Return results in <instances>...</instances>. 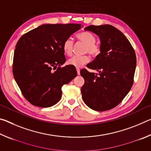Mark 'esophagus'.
<instances>
[{
    "label": "esophagus",
    "mask_w": 151,
    "mask_h": 151,
    "mask_svg": "<svg viewBox=\"0 0 151 151\" xmlns=\"http://www.w3.org/2000/svg\"><path fill=\"white\" fill-rule=\"evenodd\" d=\"M76 72H77L78 75H80V69L79 68H76Z\"/></svg>",
    "instance_id": "esophagus-1"
}]
</instances>
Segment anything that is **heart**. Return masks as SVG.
Listing matches in <instances>:
<instances>
[{
    "label": "heart",
    "instance_id": "heart-1",
    "mask_svg": "<svg viewBox=\"0 0 151 151\" xmlns=\"http://www.w3.org/2000/svg\"><path fill=\"white\" fill-rule=\"evenodd\" d=\"M76 39L85 45V52L88 53L92 57H96L101 54V47L100 45L96 43V37L93 34L88 31H83L78 33L76 35ZM74 42L72 39L68 38L63 42V49L64 52L66 55L70 56L73 53ZM90 60V57L88 55L75 56L68 60L69 65L75 66L76 68H80L85 64L87 63Z\"/></svg>",
    "mask_w": 151,
    "mask_h": 151
}]
</instances>
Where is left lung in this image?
Segmentation results:
<instances>
[{
    "instance_id": "1",
    "label": "left lung",
    "mask_w": 151,
    "mask_h": 151,
    "mask_svg": "<svg viewBox=\"0 0 151 151\" xmlns=\"http://www.w3.org/2000/svg\"><path fill=\"white\" fill-rule=\"evenodd\" d=\"M98 35L101 52L86 66L98 73L83 68L85 79L82 97L89 108L96 111H108L116 106L129 93L133 84L137 58L127 38L112 25L85 28Z\"/></svg>"
}]
</instances>
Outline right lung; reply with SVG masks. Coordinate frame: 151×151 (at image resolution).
Returning <instances> with one entry per match:
<instances>
[{"label": "right lung", "mask_w": 151, "mask_h": 151, "mask_svg": "<svg viewBox=\"0 0 151 151\" xmlns=\"http://www.w3.org/2000/svg\"><path fill=\"white\" fill-rule=\"evenodd\" d=\"M81 28L79 24H42L17 42L12 73L22 95L34 106L55 105L62 96V86L77 75L75 66H60L66 61L64 41Z\"/></svg>", "instance_id": "add662e5"}]
</instances>
